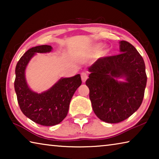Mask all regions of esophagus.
Returning a JSON list of instances; mask_svg holds the SVG:
<instances>
[{"label": "esophagus", "instance_id": "1", "mask_svg": "<svg viewBox=\"0 0 159 159\" xmlns=\"http://www.w3.org/2000/svg\"><path fill=\"white\" fill-rule=\"evenodd\" d=\"M80 77H81V80H82V81L83 83L85 82L86 80H87L88 78V74H86L85 72H82L81 74H80Z\"/></svg>", "mask_w": 159, "mask_h": 159}]
</instances>
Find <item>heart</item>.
I'll list each match as a JSON object with an SVG mask.
<instances>
[{
    "label": "heart",
    "instance_id": "heart-1",
    "mask_svg": "<svg viewBox=\"0 0 159 159\" xmlns=\"http://www.w3.org/2000/svg\"><path fill=\"white\" fill-rule=\"evenodd\" d=\"M98 47H97V48H98ZM107 53V50H106V49H104V50H102V51H101V54L102 55H106V54Z\"/></svg>",
    "mask_w": 159,
    "mask_h": 159
}]
</instances>
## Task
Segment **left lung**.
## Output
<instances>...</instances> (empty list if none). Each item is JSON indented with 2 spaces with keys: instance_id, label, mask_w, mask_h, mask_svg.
Listing matches in <instances>:
<instances>
[{
  "instance_id": "8db88e82",
  "label": "left lung",
  "mask_w": 159,
  "mask_h": 159,
  "mask_svg": "<svg viewBox=\"0 0 159 159\" xmlns=\"http://www.w3.org/2000/svg\"><path fill=\"white\" fill-rule=\"evenodd\" d=\"M120 52L99 58L88 68L90 74L85 82L94 113L109 123L121 122L139 109L147 85L144 61L136 48L121 41ZM120 77L126 81L118 82Z\"/></svg>"
}]
</instances>
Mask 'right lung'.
I'll return each mask as SVG.
<instances>
[{
    "label": "right lung",
    "mask_w": 159,
    "mask_h": 159,
    "mask_svg": "<svg viewBox=\"0 0 159 159\" xmlns=\"http://www.w3.org/2000/svg\"><path fill=\"white\" fill-rule=\"evenodd\" d=\"M52 48L43 45L31 48L24 54L15 68V90L21 111L38 124L52 126L62 121L68 114L69 104L77 88L81 85L80 74L61 78L45 92L32 91L26 81L25 69L36 52H50Z\"/></svg>",
    "instance_id": "right-lung-1"
}]
</instances>
